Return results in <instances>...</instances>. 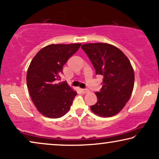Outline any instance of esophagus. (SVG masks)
<instances>
[{"label":"esophagus","mask_w":159,"mask_h":159,"mask_svg":"<svg viewBox=\"0 0 159 159\" xmlns=\"http://www.w3.org/2000/svg\"><path fill=\"white\" fill-rule=\"evenodd\" d=\"M82 92L83 93H89V90H88V89H82Z\"/></svg>","instance_id":"obj_1"}]
</instances>
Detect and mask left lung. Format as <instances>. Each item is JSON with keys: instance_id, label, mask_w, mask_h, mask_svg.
I'll list each match as a JSON object with an SVG mask.
<instances>
[{"instance_id": "1", "label": "left lung", "mask_w": 159, "mask_h": 159, "mask_svg": "<svg viewBox=\"0 0 159 159\" xmlns=\"http://www.w3.org/2000/svg\"><path fill=\"white\" fill-rule=\"evenodd\" d=\"M81 47L96 69V75L104 77L101 91L95 93L97 102L90 110L100 117L114 116L122 110L132 93V66L124 53L112 44L88 43Z\"/></svg>"}]
</instances>
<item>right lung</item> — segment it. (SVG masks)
<instances>
[{"instance_id": "obj_1", "label": "right lung", "mask_w": 159, "mask_h": 159, "mask_svg": "<svg viewBox=\"0 0 159 159\" xmlns=\"http://www.w3.org/2000/svg\"><path fill=\"white\" fill-rule=\"evenodd\" d=\"M81 44H49L37 52L27 71V86L37 110L49 118L69 112L77 93L66 82H57L63 67Z\"/></svg>"}]
</instances>
